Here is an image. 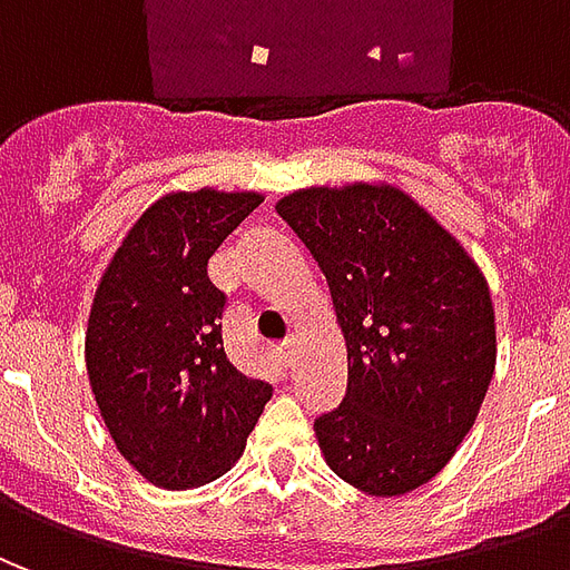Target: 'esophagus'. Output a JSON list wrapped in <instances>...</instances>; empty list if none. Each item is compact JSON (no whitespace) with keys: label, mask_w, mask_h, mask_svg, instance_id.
<instances>
[{"label":"esophagus","mask_w":570,"mask_h":570,"mask_svg":"<svg viewBox=\"0 0 570 570\" xmlns=\"http://www.w3.org/2000/svg\"><path fill=\"white\" fill-rule=\"evenodd\" d=\"M277 357L284 360L286 366H293V360H296V338H286L284 345H277Z\"/></svg>","instance_id":"34e87169"}]
</instances>
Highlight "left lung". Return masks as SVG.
I'll use <instances>...</instances> for the list:
<instances>
[{"mask_svg": "<svg viewBox=\"0 0 570 570\" xmlns=\"http://www.w3.org/2000/svg\"><path fill=\"white\" fill-rule=\"evenodd\" d=\"M277 216L326 277L347 342L345 400L314 419L326 464L382 498L419 489L452 461L489 391L485 277L400 188H302Z\"/></svg>", "mask_w": 570, "mask_h": 570, "instance_id": "8db88e82", "label": "left lung"}]
</instances>
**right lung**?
I'll return each mask as SVG.
<instances>
[{
    "mask_svg": "<svg viewBox=\"0 0 570 570\" xmlns=\"http://www.w3.org/2000/svg\"><path fill=\"white\" fill-rule=\"evenodd\" d=\"M262 204L253 191H176L142 213L109 262L85 335L91 391L118 452L179 491L223 476L272 400L223 347L225 293L207 262Z\"/></svg>",
    "mask_w": 570,
    "mask_h": 570,
    "instance_id": "1",
    "label": "right lung"
}]
</instances>
